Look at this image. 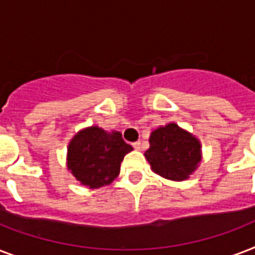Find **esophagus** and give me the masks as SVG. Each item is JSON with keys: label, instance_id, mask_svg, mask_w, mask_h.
I'll return each mask as SVG.
<instances>
[{"label": "esophagus", "instance_id": "obj_1", "mask_svg": "<svg viewBox=\"0 0 255 255\" xmlns=\"http://www.w3.org/2000/svg\"><path fill=\"white\" fill-rule=\"evenodd\" d=\"M132 147L135 148L136 151H140V148H141V144H140L139 141H135V143L132 144Z\"/></svg>", "mask_w": 255, "mask_h": 255}]
</instances>
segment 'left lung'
Returning a JSON list of instances; mask_svg holds the SVG:
<instances>
[{
	"mask_svg": "<svg viewBox=\"0 0 255 255\" xmlns=\"http://www.w3.org/2000/svg\"><path fill=\"white\" fill-rule=\"evenodd\" d=\"M144 156L156 174L172 181H184L201 163V143L189 131L168 123L151 132L149 148Z\"/></svg>",
	"mask_w": 255,
	"mask_h": 255,
	"instance_id": "obj_1",
	"label": "left lung"
}]
</instances>
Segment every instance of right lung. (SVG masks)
<instances>
[{
    "instance_id": "obj_1",
    "label": "right lung",
    "mask_w": 255,
    "mask_h": 255,
    "mask_svg": "<svg viewBox=\"0 0 255 255\" xmlns=\"http://www.w3.org/2000/svg\"><path fill=\"white\" fill-rule=\"evenodd\" d=\"M132 149L119 131L108 132L91 126L77 132L70 140L66 164L82 185L99 189L118 177L124 156Z\"/></svg>"
}]
</instances>
